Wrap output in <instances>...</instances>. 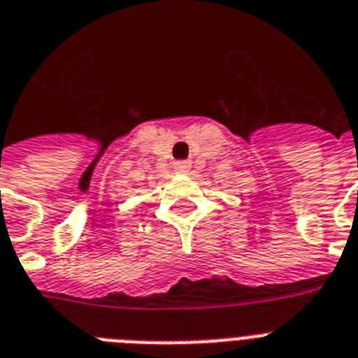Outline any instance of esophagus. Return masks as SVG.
Returning a JSON list of instances; mask_svg holds the SVG:
<instances>
[{
	"label": "esophagus",
	"instance_id": "34e87169",
	"mask_svg": "<svg viewBox=\"0 0 358 358\" xmlns=\"http://www.w3.org/2000/svg\"><path fill=\"white\" fill-rule=\"evenodd\" d=\"M190 168H192V162L190 161H177V162H173V170H176V172H179V173L188 172Z\"/></svg>",
	"mask_w": 358,
	"mask_h": 358
}]
</instances>
